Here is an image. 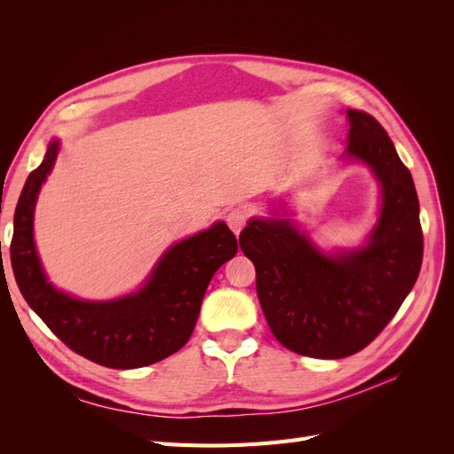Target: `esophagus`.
Segmentation results:
<instances>
[{"mask_svg":"<svg viewBox=\"0 0 454 454\" xmlns=\"http://www.w3.org/2000/svg\"><path fill=\"white\" fill-rule=\"evenodd\" d=\"M248 210L242 208V206H239V208H232L229 214H227V223L231 227V231L235 232V235H239V232L242 231V227L246 225V222H248Z\"/></svg>","mask_w":454,"mask_h":454,"instance_id":"esophagus-1","label":"esophagus"}]
</instances>
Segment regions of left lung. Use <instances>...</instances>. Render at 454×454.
Wrapping results in <instances>:
<instances>
[{"instance_id": "8db88e82", "label": "left lung", "mask_w": 454, "mask_h": 454, "mask_svg": "<svg viewBox=\"0 0 454 454\" xmlns=\"http://www.w3.org/2000/svg\"><path fill=\"white\" fill-rule=\"evenodd\" d=\"M347 115V153L367 162L382 187L380 219L365 248L324 255L286 219H252L239 239L272 335L287 350L324 360L347 358L377 339L413 290L424 250L409 168L373 115Z\"/></svg>"}]
</instances>
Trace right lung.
<instances>
[{"instance_id": "right-lung-1", "label": "right lung", "mask_w": 454, "mask_h": 454, "mask_svg": "<svg viewBox=\"0 0 454 454\" xmlns=\"http://www.w3.org/2000/svg\"><path fill=\"white\" fill-rule=\"evenodd\" d=\"M59 153L51 142L43 162L24 184L11 240V265L19 290L67 348L114 369H134L168 358L193 333L202 297L214 272L235 257L239 240L215 223L162 255L149 282L136 295L109 303L72 299L47 282L34 246V206Z\"/></svg>"}]
</instances>
